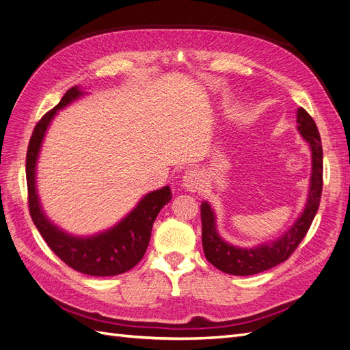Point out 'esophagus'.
<instances>
[{
    "mask_svg": "<svg viewBox=\"0 0 350 350\" xmlns=\"http://www.w3.org/2000/svg\"><path fill=\"white\" fill-rule=\"evenodd\" d=\"M183 185L188 189V191H197V189H200V187L203 185V176H201L198 171L188 169L183 176Z\"/></svg>",
    "mask_w": 350,
    "mask_h": 350,
    "instance_id": "obj_1",
    "label": "esophagus"
}]
</instances>
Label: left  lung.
<instances>
[{"mask_svg":"<svg viewBox=\"0 0 350 350\" xmlns=\"http://www.w3.org/2000/svg\"><path fill=\"white\" fill-rule=\"evenodd\" d=\"M296 122H298L299 134L311 149L312 169L306 204L299 217L282 237L252 248L232 245L219 235L215 210L207 201L201 203V226H203L201 241H203L204 256L220 271L234 274V276H251V274L266 271L288 260L308 232L321 200L323 147L317 125L304 108H298Z\"/></svg>","mask_w":350,"mask_h":350,"instance_id":"obj_1","label":"left lung"}]
</instances>
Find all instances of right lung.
Segmentation results:
<instances>
[{
  "instance_id": "right-lung-1",
  "label": "right lung",
  "mask_w": 350,
  "mask_h": 350,
  "mask_svg": "<svg viewBox=\"0 0 350 350\" xmlns=\"http://www.w3.org/2000/svg\"><path fill=\"white\" fill-rule=\"evenodd\" d=\"M84 92L71 88L54 109L42 116L30 137L26 157L29 210L31 220L48 247L67 266L89 276H116L133 269L149 247L152 228L159 211L172 198L167 185L146 194L129 215L115 226L90 237L67 234L46 217L36 189V163L42 142L57 112L81 98Z\"/></svg>"
}]
</instances>
